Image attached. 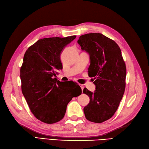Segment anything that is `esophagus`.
I'll list each match as a JSON object with an SVG mask.
<instances>
[{"mask_svg":"<svg viewBox=\"0 0 149 149\" xmlns=\"http://www.w3.org/2000/svg\"><path fill=\"white\" fill-rule=\"evenodd\" d=\"M79 86H80V87H81V89H82V91H83V89H84V85H82V84H79Z\"/></svg>","mask_w":149,"mask_h":149,"instance_id":"1","label":"esophagus"}]
</instances>
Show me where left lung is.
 <instances>
[{
    "mask_svg": "<svg viewBox=\"0 0 149 149\" xmlns=\"http://www.w3.org/2000/svg\"><path fill=\"white\" fill-rule=\"evenodd\" d=\"M77 43L89 54L88 72L94 77V93L84 88L83 93L90 98L84 108L87 120L100 123L115 113L125 89L127 68L121 49L113 40L101 33L86 34Z\"/></svg>",
    "mask_w": 149,
    "mask_h": 149,
    "instance_id": "1",
    "label": "left lung"
}]
</instances>
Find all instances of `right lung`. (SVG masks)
Listing matches in <instances>:
<instances>
[{"instance_id":"add662e5","label":"right lung","mask_w":149,"mask_h":149,"mask_svg":"<svg viewBox=\"0 0 149 149\" xmlns=\"http://www.w3.org/2000/svg\"><path fill=\"white\" fill-rule=\"evenodd\" d=\"M75 38L40 39L29 47L24 55L20 70L22 93L32 113L43 123L60 121L68 102L82 93L79 85L65 84L54 77L62 68L61 53Z\"/></svg>"}]
</instances>
